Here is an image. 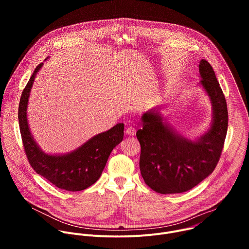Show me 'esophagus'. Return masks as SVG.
<instances>
[{
  "mask_svg": "<svg viewBox=\"0 0 249 249\" xmlns=\"http://www.w3.org/2000/svg\"><path fill=\"white\" fill-rule=\"evenodd\" d=\"M125 133H126V135H128V136H135V134H136V129H135L134 127H128V128L126 129Z\"/></svg>",
  "mask_w": 249,
  "mask_h": 249,
  "instance_id": "obj_1",
  "label": "esophagus"
}]
</instances>
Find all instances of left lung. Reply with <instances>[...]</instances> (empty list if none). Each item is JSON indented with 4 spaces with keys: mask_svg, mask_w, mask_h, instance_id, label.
<instances>
[{
    "mask_svg": "<svg viewBox=\"0 0 249 249\" xmlns=\"http://www.w3.org/2000/svg\"><path fill=\"white\" fill-rule=\"evenodd\" d=\"M203 88L212 104V122L203 135L191 140L177 133L154 108L143 114L137 131L141 145L140 170L146 184L160 194L186 192L214 171L228 130L227 102L212 66L200 61Z\"/></svg>",
    "mask_w": 249,
    "mask_h": 249,
    "instance_id": "obj_1",
    "label": "left lung"
}]
</instances>
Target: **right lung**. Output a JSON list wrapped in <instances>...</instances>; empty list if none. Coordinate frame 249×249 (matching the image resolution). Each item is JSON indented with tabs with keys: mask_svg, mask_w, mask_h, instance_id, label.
Segmentation results:
<instances>
[{
	"mask_svg": "<svg viewBox=\"0 0 249 249\" xmlns=\"http://www.w3.org/2000/svg\"><path fill=\"white\" fill-rule=\"evenodd\" d=\"M42 66L43 63L34 70L22 91L18 105V122L24 151L35 172L56 187L67 191H81L92 185L100 177L112 150L123 140L124 124L118 123L108 131L91 137L70 153L60 155L44 153L35 142L27 121L29 93Z\"/></svg>",
	"mask_w": 249,
	"mask_h": 249,
	"instance_id": "obj_1",
	"label": "right lung"
}]
</instances>
